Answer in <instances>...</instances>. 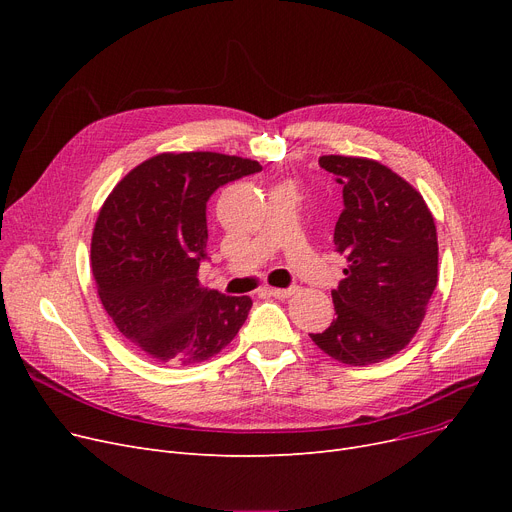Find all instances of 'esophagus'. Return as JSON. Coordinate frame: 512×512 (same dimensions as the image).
Masks as SVG:
<instances>
[{
  "label": "esophagus",
  "instance_id": "esophagus-1",
  "mask_svg": "<svg viewBox=\"0 0 512 512\" xmlns=\"http://www.w3.org/2000/svg\"><path fill=\"white\" fill-rule=\"evenodd\" d=\"M265 292L267 294H272V297H276V299H288V297H292V294L294 292H297V290H294V288H265Z\"/></svg>",
  "mask_w": 512,
  "mask_h": 512
}]
</instances>
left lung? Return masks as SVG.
I'll return each instance as SVG.
<instances>
[{"label": "left lung", "instance_id": "left-lung-1", "mask_svg": "<svg viewBox=\"0 0 512 512\" xmlns=\"http://www.w3.org/2000/svg\"><path fill=\"white\" fill-rule=\"evenodd\" d=\"M342 184L334 228L344 280L332 292L336 319L309 334L328 357L365 367L400 353L417 334L438 284V234L421 193L369 157L321 155Z\"/></svg>", "mask_w": 512, "mask_h": 512}]
</instances>
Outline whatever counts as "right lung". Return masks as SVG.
Wrapping results in <instances>:
<instances>
[{
    "label": "right lung",
    "instance_id": "add662e5",
    "mask_svg": "<svg viewBox=\"0 0 512 512\" xmlns=\"http://www.w3.org/2000/svg\"><path fill=\"white\" fill-rule=\"evenodd\" d=\"M259 170L255 159L213 151L159 153L132 168L99 209L91 238L99 299L151 361H207L245 324L253 301L203 288L199 265L207 199Z\"/></svg>",
    "mask_w": 512,
    "mask_h": 512
}]
</instances>
